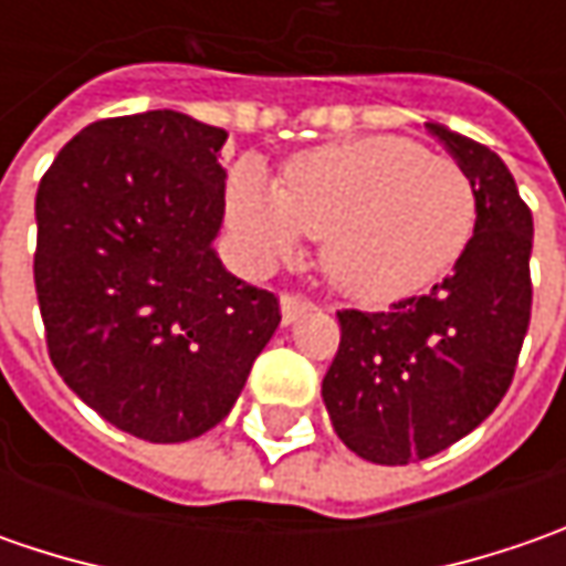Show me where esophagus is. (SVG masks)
<instances>
[{"label": "esophagus", "mask_w": 566, "mask_h": 566, "mask_svg": "<svg viewBox=\"0 0 566 566\" xmlns=\"http://www.w3.org/2000/svg\"><path fill=\"white\" fill-rule=\"evenodd\" d=\"M312 308L315 305L308 298H302V295H283L280 298V317H283V324H295L298 317H305Z\"/></svg>", "instance_id": "1"}]
</instances>
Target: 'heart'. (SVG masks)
I'll return each mask as SVG.
<instances>
[{"instance_id":"heart-1","label":"heart","mask_w":566,"mask_h":566,"mask_svg":"<svg viewBox=\"0 0 566 566\" xmlns=\"http://www.w3.org/2000/svg\"><path fill=\"white\" fill-rule=\"evenodd\" d=\"M227 207L251 261L273 264L302 235L321 239V271L334 290L375 308L444 280L475 232L467 169L397 135L295 154L280 186L242 164Z\"/></svg>"}]
</instances>
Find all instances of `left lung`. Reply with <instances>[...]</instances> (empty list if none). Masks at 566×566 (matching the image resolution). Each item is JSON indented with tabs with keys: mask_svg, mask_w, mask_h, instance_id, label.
Wrapping results in <instances>:
<instances>
[{
	"mask_svg": "<svg viewBox=\"0 0 566 566\" xmlns=\"http://www.w3.org/2000/svg\"><path fill=\"white\" fill-rule=\"evenodd\" d=\"M467 169L475 232L444 283L390 312H339L321 397L339 441L368 463L441 453L504 400L533 312V213L507 164L447 125H424Z\"/></svg>",
	"mask_w": 566,
	"mask_h": 566,
	"instance_id": "left-lung-1",
	"label": "left lung"
}]
</instances>
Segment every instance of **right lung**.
<instances>
[{"label":"right lung","instance_id":"1","mask_svg":"<svg viewBox=\"0 0 566 566\" xmlns=\"http://www.w3.org/2000/svg\"><path fill=\"white\" fill-rule=\"evenodd\" d=\"M227 132L176 109L99 119L36 188L33 283L62 380L119 431L179 444L223 422L280 324L229 273Z\"/></svg>","mask_w":566,"mask_h":566}]
</instances>
